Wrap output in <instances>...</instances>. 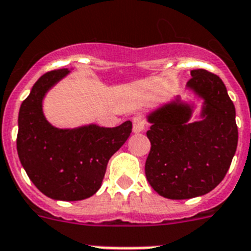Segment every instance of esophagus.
Returning <instances> with one entry per match:
<instances>
[{
  "label": "esophagus",
  "mask_w": 251,
  "mask_h": 251,
  "mask_svg": "<svg viewBox=\"0 0 251 251\" xmlns=\"http://www.w3.org/2000/svg\"><path fill=\"white\" fill-rule=\"evenodd\" d=\"M147 127V120L144 116L138 115L132 119V130L134 132H140Z\"/></svg>",
  "instance_id": "esophagus-1"
}]
</instances>
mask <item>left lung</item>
<instances>
[{
	"label": "left lung",
	"instance_id": "left-lung-1",
	"mask_svg": "<svg viewBox=\"0 0 251 251\" xmlns=\"http://www.w3.org/2000/svg\"><path fill=\"white\" fill-rule=\"evenodd\" d=\"M187 86L204 100L201 121L189 124L191 108L177 103L148 116L145 176L159 195L175 201L213 190L228 171L239 139L235 106L221 77L197 69Z\"/></svg>",
	"mask_w": 251,
	"mask_h": 251
}]
</instances>
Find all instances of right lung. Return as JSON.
<instances>
[{"label": "right lung", "instance_id": "obj_1", "mask_svg": "<svg viewBox=\"0 0 251 251\" xmlns=\"http://www.w3.org/2000/svg\"><path fill=\"white\" fill-rule=\"evenodd\" d=\"M69 74L52 70L38 79L19 111L16 148L25 172L39 191L56 201H83L98 191L109 158L130 136L132 124L117 127L89 125L74 130L53 127L42 111L50 86Z\"/></svg>", "mask_w": 251, "mask_h": 251}]
</instances>
